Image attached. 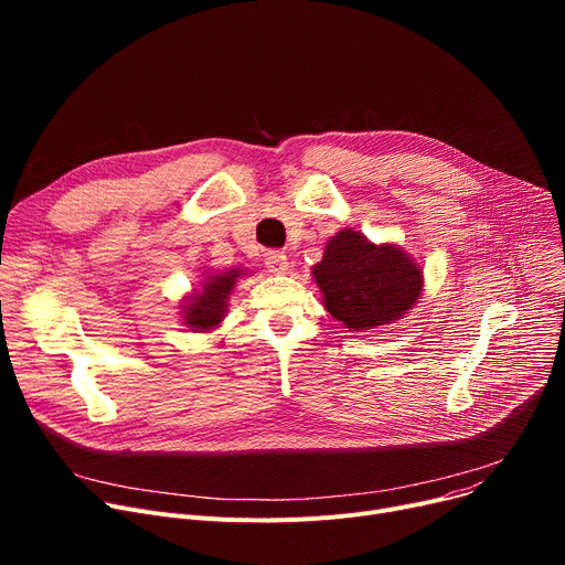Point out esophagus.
I'll return each instance as SVG.
<instances>
[{"label": "esophagus", "instance_id": "obj_1", "mask_svg": "<svg viewBox=\"0 0 565 565\" xmlns=\"http://www.w3.org/2000/svg\"><path fill=\"white\" fill-rule=\"evenodd\" d=\"M263 260H265L267 273H273V275H284L288 270V256L284 252H275V249L267 252Z\"/></svg>", "mask_w": 565, "mask_h": 565}]
</instances>
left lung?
Instances as JSON below:
<instances>
[{
	"instance_id": "left-lung-1",
	"label": "left lung",
	"mask_w": 565,
	"mask_h": 565,
	"mask_svg": "<svg viewBox=\"0 0 565 565\" xmlns=\"http://www.w3.org/2000/svg\"><path fill=\"white\" fill-rule=\"evenodd\" d=\"M322 305L350 332L382 328L403 318L424 288V275L396 245H373L360 231L343 228L313 265Z\"/></svg>"
}]
</instances>
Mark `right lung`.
<instances>
[{"label":"right lung","instance_id":"obj_1","mask_svg":"<svg viewBox=\"0 0 565 565\" xmlns=\"http://www.w3.org/2000/svg\"><path fill=\"white\" fill-rule=\"evenodd\" d=\"M243 270H226L220 275H211L201 281V288L183 300V324L194 332H207L217 328L226 316L228 295L241 279Z\"/></svg>","mask_w":565,"mask_h":565}]
</instances>
